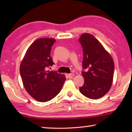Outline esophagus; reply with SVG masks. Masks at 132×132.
<instances>
[{"label":"esophagus","mask_w":132,"mask_h":132,"mask_svg":"<svg viewBox=\"0 0 132 132\" xmlns=\"http://www.w3.org/2000/svg\"><path fill=\"white\" fill-rule=\"evenodd\" d=\"M73 76H74V74H73V73H70V74H68V78H70V79L72 78V77H73Z\"/></svg>","instance_id":"esophagus-1"}]
</instances>
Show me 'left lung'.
I'll list each match as a JSON object with an SVG mask.
<instances>
[{"instance_id": "1", "label": "left lung", "mask_w": 132, "mask_h": 132, "mask_svg": "<svg viewBox=\"0 0 132 132\" xmlns=\"http://www.w3.org/2000/svg\"><path fill=\"white\" fill-rule=\"evenodd\" d=\"M83 48L82 72L84 85L79 91L88 98L96 100L109 91L112 84L114 62L98 39L90 34H83L79 39Z\"/></svg>"}]
</instances>
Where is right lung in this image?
Listing matches in <instances>:
<instances>
[{
  "label": "right lung",
  "mask_w": 132,
  "mask_h": 132,
  "mask_svg": "<svg viewBox=\"0 0 132 132\" xmlns=\"http://www.w3.org/2000/svg\"><path fill=\"white\" fill-rule=\"evenodd\" d=\"M55 41L50 38L35 40L27 50L20 67L24 88L40 102H48L56 96L66 80L64 75L46 70L54 64L50 52Z\"/></svg>",
  "instance_id": "right-lung-1"
}]
</instances>
